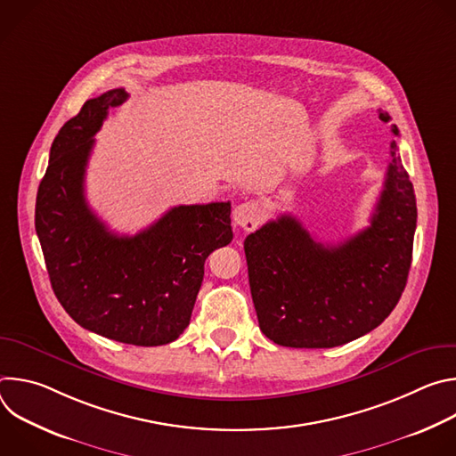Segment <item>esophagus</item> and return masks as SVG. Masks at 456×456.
Masks as SVG:
<instances>
[{
  "label": "esophagus",
  "mask_w": 456,
  "mask_h": 456,
  "mask_svg": "<svg viewBox=\"0 0 456 456\" xmlns=\"http://www.w3.org/2000/svg\"><path fill=\"white\" fill-rule=\"evenodd\" d=\"M259 220H262V208H259V204L254 202V200L243 202V204L236 206L234 211H232L234 227H238L245 232L254 231L257 227Z\"/></svg>",
  "instance_id": "obj_1"
}]
</instances>
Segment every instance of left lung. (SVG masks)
<instances>
[{
    "label": "left lung",
    "instance_id": "1",
    "mask_svg": "<svg viewBox=\"0 0 456 456\" xmlns=\"http://www.w3.org/2000/svg\"><path fill=\"white\" fill-rule=\"evenodd\" d=\"M379 118L389 122L387 113ZM399 135V127L392 124ZM384 189L370 227L338 245L315 241L290 215L245 238L250 294L262 332L281 346L334 348L392 314L411 267L417 204L392 141Z\"/></svg>",
    "mask_w": 456,
    "mask_h": 456
}]
</instances>
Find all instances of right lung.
Here are the masks:
<instances>
[{
	"label": "right lung",
	"instance_id": "1",
	"mask_svg": "<svg viewBox=\"0 0 456 456\" xmlns=\"http://www.w3.org/2000/svg\"><path fill=\"white\" fill-rule=\"evenodd\" d=\"M124 88L83 104L50 148L36 199V232L55 297L83 329L160 346L189 324L208 256L232 240L231 204L178 206L135 236H118L85 199V173L108 111Z\"/></svg>",
	"mask_w": 456,
	"mask_h": 456
}]
</instances>
